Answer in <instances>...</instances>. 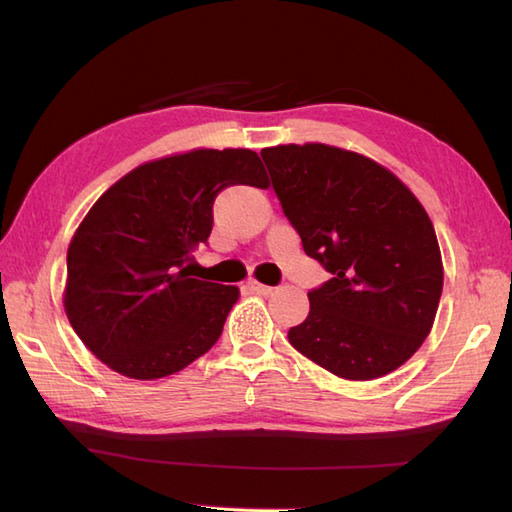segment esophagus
Here are the masks:
<instances>
[{
    "mask_svg": "<svg viewBox=\"0 0 512 512\" xmlns=\"http://www.w3.org/2000/svg\"><path fill=\"white\" fill-rule=\"evenodd\" d=\"M246 286H248V290H250V292H257V295H270V292H273V286L259 284V281H255V279H250Z\"/></svg>",
    "mask_w": 512,
    "mask_h": 512,
    "instance_id": "obj_1",
    "label": "esophagus"
}]
</instances>
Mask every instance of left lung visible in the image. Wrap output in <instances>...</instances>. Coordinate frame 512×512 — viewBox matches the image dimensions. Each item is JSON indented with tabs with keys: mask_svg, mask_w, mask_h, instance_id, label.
<instances>
[{
	"mask_svg": "<svg viewBox=\"0 0 512 512\" xmlns=\"http://www.w3.org/2000/svg\"><path fill=\"white\" fill-rule=\"evenodd\" d=\"M284 215L332 279L290 328L297 352L347 380L394 372L431 332L442 295L436 231L394 173L354 151L306 143L262 149Z\"/></svg>",
	"mask_w": 512,
	"mask_h": 512,
	"instance_id": "1",
	"label": "left lung"
}]
</instances>
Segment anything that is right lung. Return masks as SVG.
<instances>
[{
	"label": "right lung",
	"mask_w": 512,
	"mask_h": 512,
	"mask_svg": "<svg viewBox=\"0 0 512 512\" xmlns=\"http://www.w3.org/2000/svg\"><path fill=\"white\" fill-rule=\"evenodd\" d=\"M266 189L250 149H193L145 162L107 189L68 248L63 306L85 347L114 372L156 380L215 345L237 286L193 279L217 193Z\"/></svg>",
	"instance_id": "obj_1"
}]
</instances>
